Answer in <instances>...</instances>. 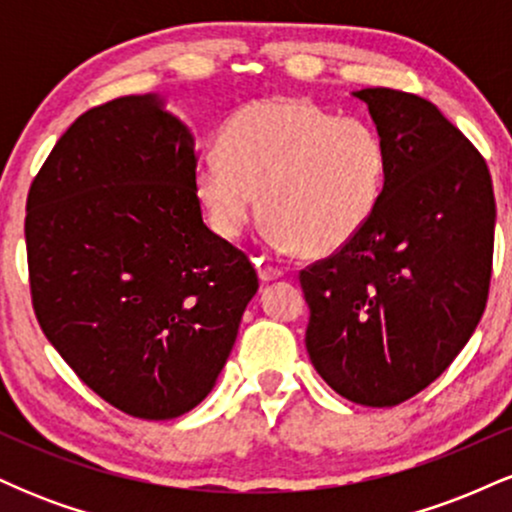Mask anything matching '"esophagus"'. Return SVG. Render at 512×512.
Listing matches in <instances>:
<instances>
[{
	"mask_svg": "<svg viewBox=\"0 0 512 512\" xmlns=\"http://www.w3.org/2000/svg\"><path fill=\"white\" fill-rule=\"evenodd\" d=\"M257 267H260V279L262 281H274V279H279V276H284V269L281 267H274V264H267L264 260H260V257H257Z\"/></svg>",
	"mask_w": 512,
	"mask_h": 512,
	"instance_id": "obj_1",
	"label": "esophagus"
}]
</instances>
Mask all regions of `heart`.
Segmentation results:
<instances>
[{
  "mask_svg": "<svg viewBox=\"0 0 512 512\" xmlns=\"http://www.w3.org/2000/svg\"><path fill=\"white\" fill-rule=\"evenodd\" d=\"M387 182V146L370 122L305 98H267L236 110L221 154L199 158L195 187L209 223L238 238L260 211L276 250L330 255L373 219Z\"/></svg>",
  "mask_w": 512,
  "mask_h": 512,
  "instance_id": "1",
  "label": "heart"
}]
</instances>
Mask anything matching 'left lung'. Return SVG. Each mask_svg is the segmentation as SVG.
I'll list each match as a JSON object with an SVG mask.
<instances>
[{"instance_id":"obj_1","label":"left lung","mask_w":512,"mask_h":512,"mask_svg":"<svg viewBox=\"0 0 512 512\" xmlns=\"http://www.w3.org/2000/svg\"><path fill=\"white\" fill-rule=\"evenodd\" d=\"M387 146L373 219L344 248L301 269L305 346L334 392L395 407L455 361L484 315L496 199L477 146L426 98L354 93Z\"/></svg>"}]
</instances>
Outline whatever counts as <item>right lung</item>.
<instances>
[{
  "mask_svg": "<svg viewBox=\"0 0 512 512\" xmlns=\"http://www.w3.org/2000/svg\"><path fill=\"white\" fill-rule=\"evenodd\" d=\"M195 137L156 96L86 110L31 182L33 310L69 368L115 409L166 421L209 395L260 289L202 221Z\"/></svg>",
  "mask_w": 512,
  "mask_h": 512,
  "instance_id": "obj_1",
  "label": "right lung"
}]
</instances>
